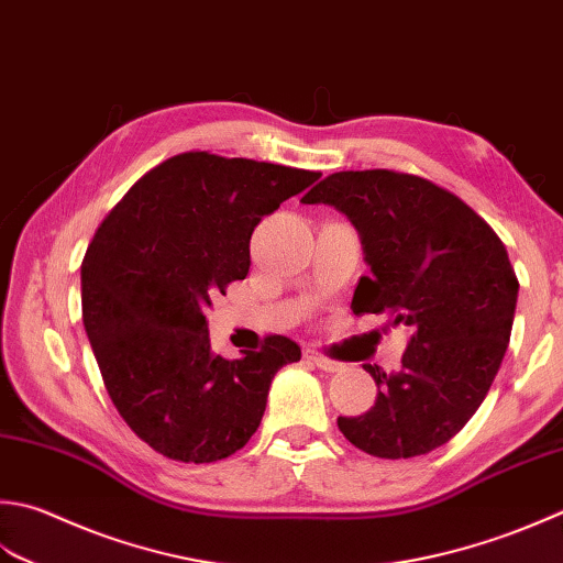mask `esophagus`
<instances>
[{"mask_svg":"<svg viewBox=\"0 0 563 563\" xmlns=\"http://www.w3.org/2000/svg\"><path fill=\"white\" fill-rule=\"evenodd\" d=\"M305 358L312 361L314 366H317L319 371H324V373H336V371H341V363H336V361H332V358H327V356H322V354H317V351H305Z\"/></svg>","mask_w":563,"mask_h":563,"instance_id":"34e87169","label":"esophagus"}]
</instances>
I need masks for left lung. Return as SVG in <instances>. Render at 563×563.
Masks as SVG:
<instances>
[{"mask_svg":"<svg viewBox=\"0 0 563 563\" xmlns=\"http://www.w3.org/2000/svg\"><path fill=\"white\" fill-rule=\"evenodd\" d=\"M300 202L334 207L358 231L371 275L354 314L410 334L400 371L363 363L378 398L339 417L341 434L378 459L429 454L476 415L508 351L520 290L508 251L466 202L417 175L334 173Z\"/></svg>","mask_w":563,"mask_h":563,"instance_id":"obj_1","label":"left lung"}]
</instances>
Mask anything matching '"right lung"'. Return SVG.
<instances>
[{
  "instance_id": "1",
  "label": "right lung",
  "mask_w": 563,
  "mask_h": 563,
  "mask_svg": "<svg viewBox=\"0 0 563 563\" xmlns=\"http://www.w3.org/2000/svg\"><path fill=\"white\" fill-rule=\"evenodd\" d=\"M322 173L212 153H183L131 187L82 261V324L109 398L151 449L212 464L246 446L271 383L300 361L288 336L227 361L212 351L207 310L244 280L261 217Z\"/></svg>"
}]
</instances>
